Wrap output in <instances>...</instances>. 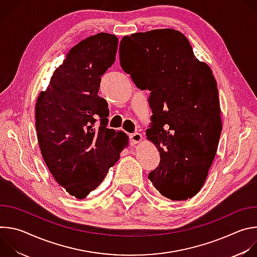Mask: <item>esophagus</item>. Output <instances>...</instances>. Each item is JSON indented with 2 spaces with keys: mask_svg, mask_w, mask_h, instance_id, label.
<instances>
[{
  "mask_svg": "<svg viewBox=\"0 0 257 257\" xmlns=\"http://www.w3.org/2000/svg\"><path fill=\"white\" fill-rule=\"evenodd\" d=\"M142 139H143V137L140 133L136 132V133H133L130 135V141L132 144H138L142 141Z\"/></svg>",
  "mask_w": 257,
  "mask_h": 257,
  "instance_id": "1",
  "label": "esophagus"
}]
</instances>
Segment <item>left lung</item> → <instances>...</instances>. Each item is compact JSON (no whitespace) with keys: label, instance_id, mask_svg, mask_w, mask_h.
Instances as JSON below:
<instances>
[{"label":"left lung","instance_id":"left-lung-1","mask_svg":"<svg viewBox=\"0 0 257 257\" xmlns=\"http://www.w3.org/2000/svg\"><path fill=\"white\" fill-rule=\"evenodd\" d=\"M120 63L138 88L151 91L153 123L146 138L156 145L161 161L149 179L171 200L195 196L205 183L222 132L211 69L195 57L186 36L172 28L124 36Z\"/></svg>","mask_w":257,"mask_h":257}]
</instances>
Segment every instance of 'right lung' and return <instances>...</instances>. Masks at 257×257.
<instances>
[{
    "instance_id": "right-lung-1",
    "label": "right lung",
    "mask_w": 257,
    "mask_h": 257,
    "mask_svg": "<svg viewBox=\"0 0 257 257\" xmlns=\"http://www.w3.org/2000/svg\"><path fill=\"white\" fill-rule=\"evenodd\" d=\"M118 43L115 34L100 32L73 47L35 103L44 161L58 184L77 199L100 185L129 143L126 133L105 127L107 102L97 94ZM96 117L101 126L95 130Z\"/></svg>"
}]
</instances>
